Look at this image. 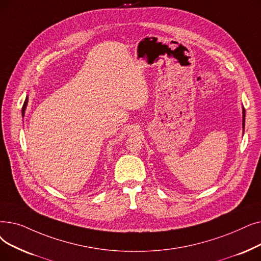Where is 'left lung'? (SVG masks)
Masks as SVG:
<instances>
[{
	"label": "left lung",
	"instance_id": "left-lung-1",
	"mask_svg": "<svg viewBox=\"0 0 261 261\" xmlns=\"http://www.w3.org/2000/svg\"><path fill=\"white\" fill-rule=\"evenodd\" d=\"M242 124H243V129H244V124H245V111H244V109H243V122H242Z\"/></svg>",
	"mask_w": 261,
	"mask_h": 261
}]
</instances>
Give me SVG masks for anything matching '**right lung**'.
I'll list each match as a JSON object with an SVG mask.
<instances>
[{"mask_svg": "<svg viewBox=\"0 0 261 261\" xmlns=\"http://www.w3.org/2000/svg\"><path fill=\"white\" fill-rule=\"evenodd\" d=\"M27 106H28V98H27V99H25V101H24L23 107H22V116H24V112H25Z\"/></svg>", "mask_w": 261, "mask_h": 261, "instance_id": "1", "label": "right lung"}]
</instances>
